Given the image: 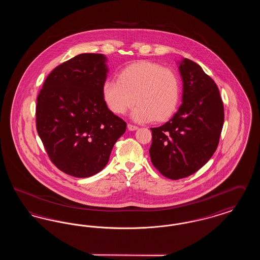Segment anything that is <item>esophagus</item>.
I'll return each instance as SVG.
<instances>
[{"instance_id":"1","label":"esophagus","mask_w":260,"mask_h":260,"mask_svg":"<svg viewBox=\"0 0 260 260\" xmlns=\"http://www.w3.org/2000/svg\"><path fill=\"white\" fill-rule=\"evenodd\" d=\"M127 129L128 131H136V129H137V126L135 124H127Z\"/></svg>"}]
</instances>
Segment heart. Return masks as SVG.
Masks as SVG:
<instances>
[{"label":"heart","instance_id":"1","mask_svg":"<svg viewBox=\"0 0 260 260\" xmlns=\"http://www.w3.org/2000/svg\"><path fill=\"white\" fill-rule=\"evenodd\" d=\"M102 96L116 115H124L135 104L132 117L136 122L170 119L180 99V80L170 68L156 62L141 60L126 65L118 80H106Z\"/></svg>","mask_w":260,"mask_h":260}]
</instances>
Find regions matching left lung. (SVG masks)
Returning <instances> with one entry per match:
<instances>
[{
  "instance_id": "left-lung-1",
  "label": "left lung",
  "mask_w": 260,
  "mask_h": 260,
  "mask_svg": "<svg viewBox=\"0 0 260 260\" xmlns=\"http://www.w3.org/2000/svg\"><path fill=\"white\" fill-rule=\"evenodd\" d=\"M183 82L182 104L173 118L151 127V161L170 179H180L199 171L218 146L224 107L218 87L196 62L179 63Z\"/></svg>"
}]
</instances>
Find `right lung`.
I'll return each mask as SVG.
<instances>
[{
    "instance_id": "right-lung-1",
    "label": "right lung",
    "mask_w": 260,
    "mask_h": 260,
    "mask_svg": "<svg viewBox=\"0 0 260 260\" xmlns=\"http://www.w3.org/2000/svg\"><path fill=\"white\" fill-rule=\"evenodd\" d=\"M105 62L101 53L79 54L55 67L38 94V135L52 164L75 177L102 171L126 128L102 96Z\"/></svg>"
}]
</instances>
